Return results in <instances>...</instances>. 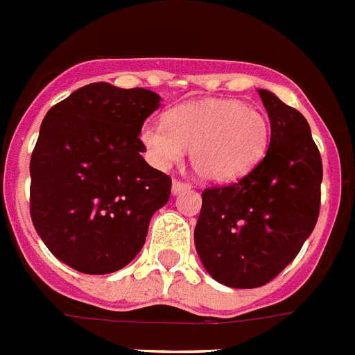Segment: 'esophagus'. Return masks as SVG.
Returning <instances> with one entry per match:
<instances>
[{"mask_svg": "<svg viewBox=\"0 0 355 355\" xmlns=\"http://www.w3.org/2000/svg\"><path fill=\"white\" fill-rule=\"evenodd\" d=\"M184 190H190V184L174 180V183H172V193H174V196H180V193H183Z\"/></svg>", "mask_w": 355, "mask_h": 355, "instance_id": "1", "label": "esophagus"}]
</instances>
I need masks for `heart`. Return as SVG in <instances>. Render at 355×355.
I'll return each mask as SVG.
<instances>
[{"label":"heart","mask_w":355,"mask_h":355,"mask_svg":"<svg viewBox=\"0 0 355 355\" xmlns=\"http://www.w3.org/2000/svg\"><path fill=\"white\" fill-rule=\"evenodd\" d=\"M140 141L150 162L166 168L189 148L192 171L210 183L246 175L264 157L269 144L266 114L237 98H210L171 109L165 125L147 122Z\"/></svg>","instance_id":"1"}]
</instances>
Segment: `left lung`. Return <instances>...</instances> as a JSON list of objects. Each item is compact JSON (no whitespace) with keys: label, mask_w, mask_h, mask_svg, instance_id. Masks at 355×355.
Returning <instances> with one entry per match:
<instances>
[{"label":"left lung","mask_w":355,"mask_h":355,"mask_svg":"<svg viewBox=\"0 0 355 355\" xmlns=\"http://www.w3.org/2000/svg\"><path fill=\"white\" fill-rule=\"evenodd\" d=\"M259 91L271 122L264 159L237 183L202 192L193 242L214 280L253 289L286 269L320 214L322 156L304 114Z\"/></svg>","instance_id":"left-lung-1"}]
</instances>
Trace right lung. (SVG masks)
I'll return each mask as SVG.
<instances>
[{
  "label": "right lung",
  "mask_w": 355,
  "mask_h": 355,
  "mask_svg": "<svg viewBox=\"0 0 355 355\" xmlns=\"http://www.w3.org/2000/svg\"><path fill=\"white\" fill-rule=\"evenodd\" d=\"M159 105L154 91L93 83L42 120L30 159V214L48 250L69 268L107 275L144 248L172 187L145 162L138 138Z\"/></svg>",
  "instance_id": "add662e5"
}]
</instances>
